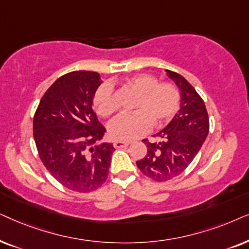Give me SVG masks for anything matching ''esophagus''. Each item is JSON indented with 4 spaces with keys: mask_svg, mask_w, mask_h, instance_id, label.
Wrapping results in <instances>:
<instances>
[{
    "mask_svg": "<svg viewBox=\"0 0 249 249\" xmlns=\"http://www.w3.org/2000/svg\"><path fill=\"white\" fill-rule=\"evenodd\" d=\"M128 144H130V142H127V141L116 140V141L114 142V147H115V148H124V147H127Z\"/></svg>",
    "mask_w": 249,
    "mask_h": 249,
    "instance_id": "obj_1",
    "label": "esophagus"
}]
</instances>
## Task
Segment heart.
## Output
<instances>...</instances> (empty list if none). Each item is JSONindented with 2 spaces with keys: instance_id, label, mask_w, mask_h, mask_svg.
Listing matches in <instances>:
<instances>
[{
  "instance_id": "heart-1",
  "label": "heart",
  "mask_w": 249,
  "mask_h": 249,
  "mask_svg": "<svg viewBox=\"0 0 249 249\" xmlns=\"http://www.w3.org/2000/svg\"><path fill=\"white\" fill-rule=\"evenodd\" d=\"M126 85L138 93L134 110L121 114L109 123V134L116 140L130 141L140 138L149 130L151 123L161 125L174 117L180 106V93L177 88L168 83H158L148 74L134 75L127 78ZM95 111L102 117L115 111L114 89L109 83L99 86L93 97Z\"/></svg>"
}]
</instances>
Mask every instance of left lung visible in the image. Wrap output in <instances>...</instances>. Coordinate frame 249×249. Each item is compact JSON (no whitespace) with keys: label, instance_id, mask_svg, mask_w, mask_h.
<instances>
[{"label":"left lung","instance_id":"left-lung-1","mask_svg":"<svg viewBox=\"0 0 249 249\" xmlns=\"http://www.w3.org/2000/svg\"><path fill=\"white\" fill-rule=\"evenodd\" d=\"M165 72L180 91V109L165 128L154 135L160 141L150 143L143 140L147 155L137 161L142 173L157 182L168 181L183 173L210 131L206 107L194 86L178 72L167 69Z\"/></svg>","mask_w":249,"mask_h":249}]
</instances>
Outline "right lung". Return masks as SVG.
I'll list each match as a JSON object with an SVG mask.
<instances>
[{
  "mask_svg": "<svg viewBox=\"0 0 249 249\" xmlns=\"http://www.w3.org/2000/svg\"><path fill=\"white\" fill-rule=\"evenodd\" d=\"M95 71H72L58 78L36 109L33 132L39 158L64 187L90 192L107 180L112 143L97 144L106 128L93 110L101 85Z\"/></svg>",
  "mask_w": 249,
  "mask_h": 249,
  "instance_id": "add662e5",
  "label": "right lung"
}]
</instances>
